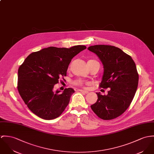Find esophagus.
Listing matches in <instances>:
<instances>
[{"label":"esophagus","instance_id":"esophagus-1","mask_svg":"<svg viewBox=\"0 0 154 154\" xmlns=\"http://www.w3.org/2000/svg\"><path fill=\"white\" fill-rule=\"evenodd\" d=\"M79 91L81 92L84 93V94H88V91H85V90H82V89H79Z\"/></svg>","mask_w":154,"mask_h":154}]
</instances>
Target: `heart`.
Here are the masks:
<instances>
[{
    "label": "heart",
    "mask_w": 154,
    "mask_h": 154,
    "mask_svg": "<svg viewBox=\"0 0 154 154\" xmlns=\"http://www.w3.org/2000/svg\"><path fill=\"white\" fill-rule=\"evenodd\" d=\"M73 84L76 86H84V82L81 79H77L75 80L73 82Z\"/></svg>",
    "instance_id": "b5f03b06"
}]
</instances>
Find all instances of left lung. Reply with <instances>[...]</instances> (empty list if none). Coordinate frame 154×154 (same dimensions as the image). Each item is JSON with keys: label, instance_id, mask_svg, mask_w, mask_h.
Returning a JSON list of instances; mask_svg holds the SVG:
<instances>
[{"label": "left lung", "instance_id": "1", "mask_svg": "<svg viewBox=\"0 0 154 154\" xmlns=\"http://www.w3.org/2000/svg\"><path fill=\"white\" fill-rule=\"evenodd\" d=\"M103 63L104 72L100 88H110L107 95L96 93L98 100L91 106L102 119H115L126 111L136 93L139 75L134 60L121 49L111 45L89 46Z\"/></svg>", "mask_w": 154, "mask_h": 154}]
</instances>
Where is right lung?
<instances>
[{
  "label": "right lung",
  "instance_id": "add662e5",
  "mask_svg": "<svg viewBox=\"0 0 154 154\" xmlns=\"http://www.w3.org/2000/svg\"><path fill=\"white\" fill-rule=\"evenodd\" d=\"M84 45L70 48L49 47L30 54L18 69L17 90L34 114L43 119L59 117L69 103L72 88L54 92L59 78L66 76L72 59L85 49Z\"/></svg>",
  "mask_w": 154,
  "mask_h": 154
}]
</instances>
